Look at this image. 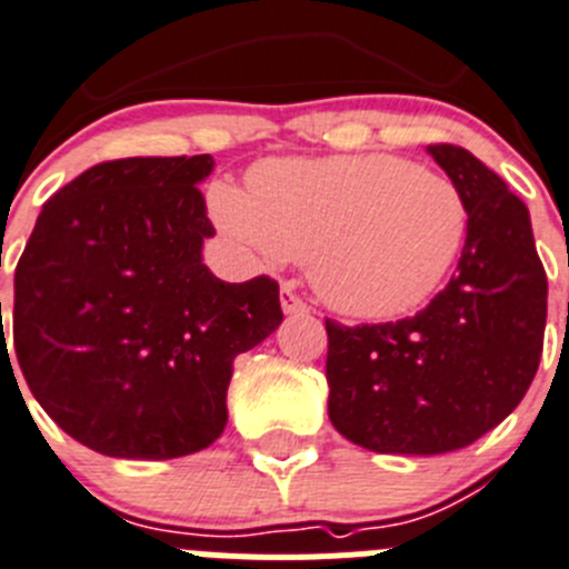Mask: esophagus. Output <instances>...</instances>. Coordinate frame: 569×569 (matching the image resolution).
Instances as JSON below:
<instances>
[{"instance_id": "34e87169", "label": "esophagus", "mask_w": 569, "mask_h": 569, "mask_svg": "<svg viewBox=\"0 0 569 569\" xmlns=\"http://www.w3.org/2000/svg\"><path fill=\"white\" fill-rule=\"evenodd\" d=\"M280 306H283L286 315H306L309 311V306L302 302L300 295H295L289 283H283V289H280Z\"/></svg>"}]
</instances>
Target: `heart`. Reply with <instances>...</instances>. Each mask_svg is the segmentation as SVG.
<instances>
[{"label":"heart","instance_id":"b5f03b06","mask_svg":"<svg viewBox=\"0 0 569 569\" xmlns=\"http://www.w3.org/2000/svg\"><path fill=\"white\" fill-rule=\"evenodd\" d=\"M210 212L254 258L309 260L320 300L357 320L421 309L469 232L458 184L390 153L263 159L249 171L247 193L212 184Z\"/></svg>","mask_w":569,"mask_h":569}]
</instances>
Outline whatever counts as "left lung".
<instances>
[{"instance_id": "left-lung-1", "label": "left lung", "mask_w": 569, "mask_h": 569, "mask_svg": "<svg viewBox=\"0 0 569 569\" xmlns=\"http://www.w3.org/2000/svg\"><path fill=\"white\" fill-rule=\"evenodd\" d=\"M469 204L458 272L416 317L376 326L326 320L328 418L381 455H443L511 416L533 381L548 274L528 207L460 146H429Z\"/></svg>"}]
</instances>
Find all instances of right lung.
Wrapping results in <instances>:
<instances>
[{
	"label": "right lung",
	"mask_w": 569,
	"mask_h": 569,
	"mask_svg": "<svg viewBox=\"0 0 569 569\" xmlns=\"http://www.w3.org/2000/svg\"><path fill=\"white\" fill-rule=\"evenodd\" d=\"M212 164H94L47 201L16 267L24 381L63 432L109 458L207 449L227 427L232 359L283 320L272 278L224 283L201 263L216 230L196 184Z\"/></svg>",
	"instance_id": "add662e5"
}]
</instances>
